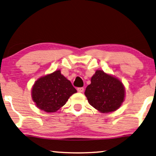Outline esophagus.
<instances>
[{
	"label": "esophagus",
	"instance_id": "esophagus-1",
	"mask_svg": "<svg viewBox=\"0 0 156 156\" xmlns=\"http://www.w3.org/2000/svg\"><path fill=\"white\" fill-rule=\"evenodd\" d=\"M84 88L83 87H78V89H77V91H78V92H80V93H81V92H83L84 91Z\"/></svg>",
	"mask_w": 156,
	"mask_h": 156
}]
</instances>
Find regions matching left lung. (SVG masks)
<instances>
[{"mask_svg": "<svg viewBox=\"0 0 156 156\" xmlns=\"http://www.w3.org/2000/svg\"><path fill=\"white\" fill-rule=\"evenodd\" d=\"M84 95L88 102L101 113L119 109L125 100V86L119 79L102 70H96L87 87Z\"/></svg>", "mask_w": 156, "mask_h": 156, "instance_id": "left-lung-1", "label": "left lung"}]
</instances>
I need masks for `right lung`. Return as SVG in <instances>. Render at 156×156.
<instances>
[{
    "label": "right lung",
    "mask_w": 156,
    "mask_h": 156,
    "mask_svg": "<svg viewBox=\"0 0 156 156\" xmlns=\"http://www.w3.org/2000/svg\"><path fill=\"white\" fill-rule=\"evenodd\" d=\"M77 92L71 82L56 70L38 78L31 88V98L36 107L47 113L56 112Z\"/></svg>",
    "instance_id": "add662e5"
}]
</instances>
